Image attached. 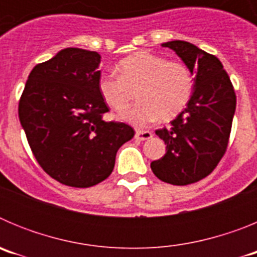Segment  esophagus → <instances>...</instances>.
<instances>
[{
  "mask_svg": "<svg viewBox=\"0 0 257 257\" xmlns=\"http://www.w3.org/2000/svg\"><path fill=\"white\" fill-rule=\"evenodd\" d=\"M151 138H152L151 131L138 130V131H136V134H135V139L140 140V142H142V140H148V139H151Z\"/></svg>",
  "mask_w": 257,
  "mask_h": 257,
  "instance_id": "obj_1",
  "label": "esophagus"
}]
</instances>
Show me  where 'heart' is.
<instances>
[{"label": "heart", "instance_id": "1", "mask_svg": "<svg viewBox=\"0 0 257 257\" xmlns=\"http://www.w3.org/2000/svg\"><path fill=\"white\" fill-rule=\"evenodd\" d=\"M118 76L101 73L97 91L114 112H124L136 91L139 103L122 114L124 121L138 127L158 118L169 121L183 112L194 90V76L185 63L167 60L149 51H136L117 64Z\"/></svg>", "mask_w": 257, "mask_h": 257}]
</instances>
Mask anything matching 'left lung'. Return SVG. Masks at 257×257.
I'll return each instance as SVG.
<instances>
[{
    "mask_svg": "<svg viewBox=\"0 0 257 257\" xmlns=\"http://www.w3.org/2000/svg\"><path fill=\"white\" fill-rule=\"evenodd\" d=\"M174 50L194 70V90L187 108L169 128L156 134L166 144V154L151 163L153 174L172 185H188L205 179L228 148L235 112V92L221 61L185 41L162 44Z\"/></svg>",
    "mask_w": 257,
    "mask_h": 257,
    "instance_id": "left-lung-1",
    "label": "left lung"
}]
</instances>
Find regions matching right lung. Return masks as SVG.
I'll return each mask as SVG.
<instances>
[{"label": "right lung", "mask_w": 257, "mask_h": 257, "mask_svg": "<svg viewBox=\"0 0 257 257\" xmlns=\"http://www.w3.org/2000/svg\"><path fill=\"white\" fill-rule=\"evenodd\" d=\"M100 55L61 50L32 69L19 100V119L38 165L59 183L88 188L105 180L115 154L135 131L105 122L109 108L97 91Z\"/></svg>", "instance_id": "1"}]
</instances>
